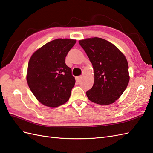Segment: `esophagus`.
Returning a JSON list of instances; mask_svg holds the SVG:
<instances>
[{
  "mask_svg": "<svg viewBox=\"0 0 153 153\" xmlns=\"http://www.w3.org/2000/svg\"><path fill=\"white\" fill-rule=\"evenodd\" d=\"M81 78H82V76H77V77H76V81H79L81 79Z\"/></svg>",
  "mask_w": 153,
  "mask_h": 153,
  "instance_id": "34e87169",
  "label": "esophagus"
}]
</instances>
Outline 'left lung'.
Masks as SVG:
<instances>
[{
	"label": "left lung",
	"instance_id": "8db88e82",
	"mask_svg": "<svg viewBox=\"0 0 153 153\" xmlns=\"http://www.w3.org/2000/svg\"><path fill=\"white\" fill-rule=\"evenodd\" d=\"M79 43L94 70V85L87 92L88 100L101 105L114 103L122 95L130 79L125 55L102 38H87L79 40Z\"/></svg>",
	"mask_w": 153,
	"mask_h": 153
}]
</instances>
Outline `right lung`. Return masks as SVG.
I'll return each instance as SVG.
<instances>
[{
  "label": "right lung",
  "instance_id": "add662e5",
  "mask_svg": "<svg viewBox=\"0 0 153 153\" xmlns=\"http://www.w3.org/2000/svg\"><path fill=\"white\" fill-rule=\"evenodd\" d=\"M76 42L75 39H56L37 49L30 59L27 83L45 106L57 107L70 98L76 80L65 57Z\"/></svg>",
  "mask_w": 153,
  "mask_h": 153
}]
</instances>
